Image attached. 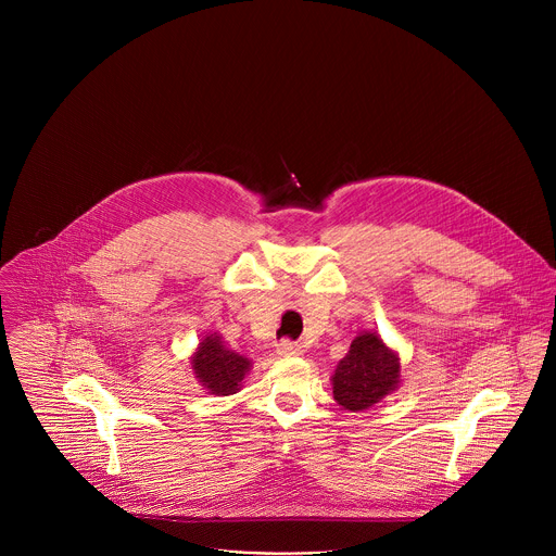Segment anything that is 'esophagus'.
Returning a JSON list of instances; mask_svg holds the SVG:
<instances>
[{"label": "esophagus", "mask_w": 556, "mask_h": 556, "mask_svg": "<svg viewBox=\"0 0 556 556\" xmlns=\"http://www.w3.org/2000/svg\"><path fill=\"white\" fill-rule=\"evenodd\" d=\"M277 354H279V356H299V354H301V345H296V343L290 341V339H283V341L277 345Z\"/></svg>", "instance_id": "esophagus-1"}]
</instances>
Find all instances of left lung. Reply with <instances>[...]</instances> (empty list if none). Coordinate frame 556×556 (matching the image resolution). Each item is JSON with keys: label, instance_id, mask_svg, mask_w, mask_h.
<instances>
[{"label": "left lung", "instance_id": "1", "mask_svg": "<svg viewBox=\"0 0 556 556\" xmlns=\"http://www.w3.org/2000/svg\"><path fill=\"white\" fill-rule=\"evenodd\" d=\"M401 384V358L376 332H361L332 376L334 401L348 412H365Z\"/></svg>", "mask_w": 556, "mask_h": 556}]
</instances>
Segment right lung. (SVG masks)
<instances>
[{
  "label": "right lung",
  "mask_w": 556,
  "mask_h": 556,
  "mask_svg": "<svg viewBox=\"0 0 556 556\" xmlns=\"http://www.w3.org/2000/svg\"><path fill=\"white\" fill-rule=\"evenodd\" d=\"M191 369L198 382L213 395H230L242 387L251 361L228 350L217 332L206 334L191 356Z\"/></svg>",
  "instance_id": "add662e5"
}]
</instances>
